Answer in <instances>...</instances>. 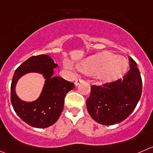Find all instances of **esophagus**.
<instances>
[{
	"label": "esophagus",
	"mask_w": 153,
	"mask_h": 153,
	"mask_svg": "<svg viewBox=\"0 0 153 153\" xmlns=\"http://www.w3.org/2000/svg\"><path fill=\"white\" fill-rule=\"evenodd\" d=\"M83 81H84L83 80L81 79V78H78V79H77L76 81H75V86H78V85H79L80 84L82 83Z\"/></svg>",
	"instance_id": "obj_1"
}]
</instances>
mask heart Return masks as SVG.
Masks as SVG:
<instances>
[{"mask_svg":"<svg viewBox=\"0 0 153 153\" xmlns=\"http://www.w3.org/2000/svg\"><path fill=\"white\" fill-rule=\"evenodd\" d=\"M65 68L70 69L65 64ZM78 68L86 74H94L103 83H112L122 78L128 68V61L110 52H102L90 56L78 64Z\"/></svg>","mask_w":153,"mask_h":153,"instance_id":"obj_1","label":"heart"}]
</instances>
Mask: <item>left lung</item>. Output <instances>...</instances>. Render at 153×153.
<instances>
[{
  "mask_svg": "<svg viewBox=\"0 0 153 153\" xmlns=\"http://www.w3.org/2000/svg\"><path fill=\"white\" fill-rule=\"evenodd\" d=\"M130 69L109 85L91 87L87 109L93 119L104 125L120 123L134 110L142 93V79L136 62L129 56Z\"/></svg>",
  "mask_w": 153,
  "mask_h": 153,
  "instance_id": "1",
  "label": "left lung"
}]
</instances>
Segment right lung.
<instances>
[{"instance_id": "1", "label": "right lung", "mask_w": 153, "mask_h": 153, "mask_svg": "<svg viewBox=\"0 0 153 153\" xmlns=\"http://www.w3.org/2000/svg\"><path fill=\"white\" fill-rule=\"evenodd\" d=\"M58 66L50 56H33L16 69L10 88L11 103L19 118L28 125L45 128L56 122L62 113L67 93L75 87L73 83L61 77L53 76V70ZM28 73L41 74L45 85L37 100L27 102L17 96L15 86L18 79Z\"/></svg>"}]
</instances>
